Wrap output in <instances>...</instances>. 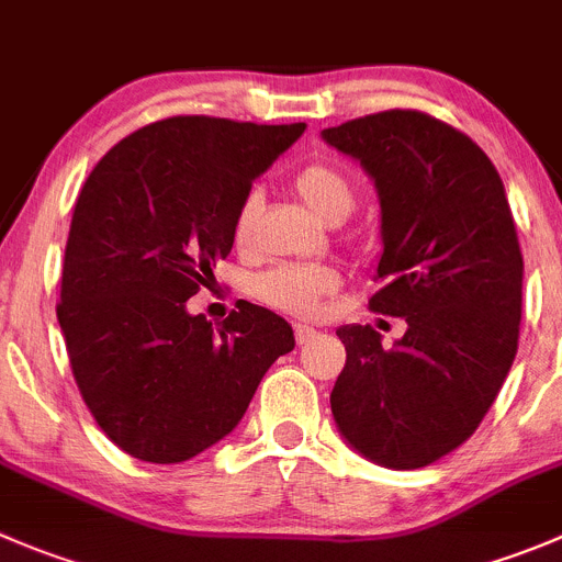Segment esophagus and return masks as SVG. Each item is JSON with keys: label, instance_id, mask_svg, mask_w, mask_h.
I'll use <instances>...</instances> for the list:
<instances>
[{"label": "esophagus", "instance_id": "esophagus-1", "mask_svg": "<svg viewBox=\"0 0 562 562\" xmlns=\"http://www.w3.org/2000/svg\"><path fill=\"white\" fill-rule=\"evenodd\" d=\"M293 335H296V342L302 346V342L313 340L315 329H313V326H307V324H293Z\"/></svg>", "mask_w": 562, "mask_h": 562}]
</instances>
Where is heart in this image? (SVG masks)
I'll return each mask as SVG.
<instances>
[{
  "mask_svg": "<svg viewBox=\"0 0 562 562\" xmlns=\"http://www.w3.org/2000/svg\"><path fill=\"white\" fill-rule=\"evenodd\" d=\"M293 189L310 205L315 216L326 222H342L353 209V187L342 170L329 161H310L293 176ZM260 211V192H247L233 214V241L247 247L252 238L255 220ZM340 288V274L326 263H280L252 280V296L266 307L288 315L310 318L321 304L335 296Z\"/></svg>",
  "mask_w": 562,
  "mask_h": 562,
  "instance_id": "b5f03b06",
  "label": "heart"
}]
</instances>
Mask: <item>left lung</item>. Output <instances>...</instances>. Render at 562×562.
Masks as SVG:
<instances>
[{
  "instance_id": "obj_1",
  "label": "left lung",
  "mask_w": 562,
  "mask_h": 562,
  "mask_svg": "<svg viewBox=\"0 0 562 562\" xmlns=\"http://www.w3.org/2000/svg\"><path fill=\"white\" fill-rule=\"evenodd\" d=\"M379 189L384 288L370 310L406 318L381 348L373 326H340L346 368L331 414L357 453L419 470L475 434L519 348L521 249L503 178L453 125L390 109L324 128Z\"/></svg>"
}]
</instances>
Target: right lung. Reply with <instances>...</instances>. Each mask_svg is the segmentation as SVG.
Returning <instances> with one entry per match:
<instances>
[{
  "label": "right lung",
  "mask_w": 562,
  "mask_h": 562,
  "mask_svg": "<svg viewBox=\"0 0 562 562\" xmlns=\"http://www.w3.org/2000/svg\"><path fill=\"white\" fill-rule=\"evenodd\" d=\"M304 123L178 114L120 139L81 187L57 321L101 431L150 464L189 461L238 426L285 318L236 304L220 326L187 302L233 249V214Z\"/></svg>",
  "instance_id": "obj_1"
}]
</instances>
